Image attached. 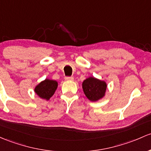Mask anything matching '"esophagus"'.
<instances>
[{
  "instance_id": "1",
  "label": "esophagus",
  "mask_w": 151,
  "mask_h": 151,
  "mask_svg": "<svg viewBox=\"0 0 151 151\" xmlns=\"http://www.w3.org/2000/svg\"><path fill=\"white\" fill-rule=\"evenodd\" d=\"M65 80H66V81H73V80H74V77H65Z\"/></svg>"
}]
</instances>
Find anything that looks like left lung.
Here are the masks:
<instances>
[{"mask_svg":"<svg viewBox=\"0 0 151 151\" xmlns=\"http://www.w3.org/2000/svg\"><path fill=\"white\" fill-rule=\"evenodd\" d=\"M83 92L88 100L93 102L102 99L106 96L107 83L94 77H89L82 82Z\"/></svg>","mask_w":151,"mask_h":151,"instance_id":"left-lung-1","label":"left lung"}]
</instances>
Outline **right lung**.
<instances>
[{"instance_id": "add662e5", "label": "right lung", "mask_w": 151, "mask_h": 151, "mask_svg": "<svg viewBox=\"0 0 151 151\" xmlns=\"http://www.w3.org/2000/svg\"><path fill=\"white\" fill-rule=\"evenodd\" d=\"M58 82L50 79L41 81L34 88L35 94L41 99L49 101L54 95L55 90L58 88Z\"/></svg>"}]
</instances>
